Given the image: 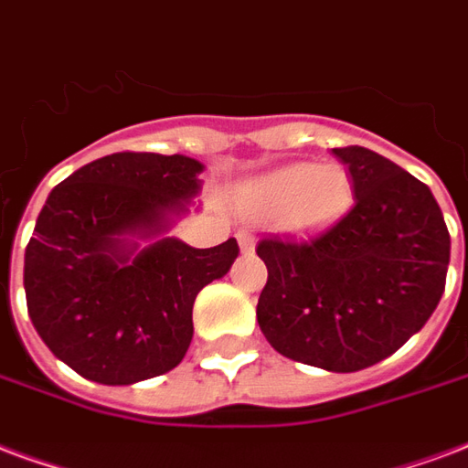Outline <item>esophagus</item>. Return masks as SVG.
I'll use <instances>...</instances> for the list:
<instances>
[{
	"label": "esophagus",
	"instance_id": "esophagus-1",
	"mask_svg": "<svg viewBox=\"0 0 468 468\" xmlns=\"http://www.w3.org/2000/svg\"><path fill=\"white\" fill-rule=\"evenodd\" d=\"M239 239V247H241V251H254V234L247 229H241L237 234Z\"/></svg>",
	"mask_w": 468,
	"mask_h": 468
}]
</instances>
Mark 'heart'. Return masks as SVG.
Wrapping results in <instances>:
<instances>
[{
	"mask_svg": "<svg viewBox=\"0 0 468 468\" xmlns=\"http://www.w3.org/2000/svg\"><path fill=\"white\" fill-rule=\"evenodd\" d=\"M350 197V177L340 165H288L249 182L244 189L249 212H286V227L296 234L325 229L346 212Z\"/></svg>",
	"mask_w": 468,
	"mask_h": 468,
	"instance_id": "1",
	"label": "heart"
}]
</instances>
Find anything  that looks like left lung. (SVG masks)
Returning a JSON list of instances; mask_svg holds the SVG:
<instances>
[{
    "label": "left lung",
    "mask_w": 468,
    "mask_h": 468,
    "mask_svg": "<svg viewBox=\"0 0 468 468\" xmlns=\"http://www.w3.org/2000/svg\"><path fill=\"white\" fill-rule=\"evenodd\" d=\"M355 205L308 239L256 244L269 279L256 321L273 350L330 372H357L399 350L444 293L449 229L431 189L367 147L333 150Z\"/></svg>",
    "instance_id": "1"
}]
</instances>
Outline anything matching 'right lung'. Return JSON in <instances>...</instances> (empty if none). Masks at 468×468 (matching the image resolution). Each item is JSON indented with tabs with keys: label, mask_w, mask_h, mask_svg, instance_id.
<instances>
[{
	"label": "right lung",
	"mask_w": 468,
	"mask_h": 468,
	"mask_svg": "<svg viewBox=\"0 0 468 468\" xmlns=\"http://www.w3.org/2000/svg\"><path fill=\"white\" fill-rule=\"evenodd\" d=\"M202 165L185 154L113 153L56 185L24 254V291L48 350L86 380L133 385L177 367L197 293L239 256L160 239L130 259L121 234L160 231L197 195Z\"/></svg>",
	"instance_id": "1"
}]
</instances>
